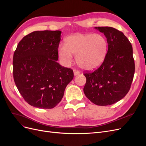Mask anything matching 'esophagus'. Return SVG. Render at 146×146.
Returning a JSON list of instances; mask_svg holds the SVG:
<instances>
[{"instance_id":"obj_1","label":"esophagus","mask_w":146,"mask_h":146,"mask_svg":"<svg viewBox=\"0 0 146 146\" xmlns=\"http://www.w3.org/2000/svg\"><path fill=\"white\" fill-rule=\"evenodd\" d=\"M79 74H80V72H79L78 70H76V69H74V75L75 76H77V75H78Z\"/></svg>"}]
</instances>
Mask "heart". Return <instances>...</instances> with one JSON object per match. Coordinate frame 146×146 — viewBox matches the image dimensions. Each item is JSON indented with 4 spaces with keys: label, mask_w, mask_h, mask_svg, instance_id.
I'll return each instance as SVG.
<instances>
[{
    "label": "heart",
    "mask_w": 146,
    "mask_h": 146,
    "mask_svg": "<svg viewBox=\"0 0 146 146\" xmlns=\"http://www.w3.org/2000/svg\"><path fill=\"white\" fill-rule=\"evenodd\" d=\"M107 51V42L100 34L77 33L66 38L65 45L58 48V55L64 65L69 66L76 55L82 69L91 70L103 63Z\"/></svg>",
    "instance_id": "b5f03b06"
}]
</instances>
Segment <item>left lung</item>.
<instances>
[{"label": "left lung", "instance_id": "obj_1", "mask_svg": "<svg viewBox=\"0 0 146 146\" xmlns=\"http://www.w3.org/2000/svg\"><path fill=\"white\" fill-rule=\"evenodd\" d=\"M107 38L108 51L103 63L93 72L84 74L83 91L92 103L106 106L124 98L130 90L135 73L133 48L120 31L110 27H96Z\"/></svg>", "mask_w": 146, "mask_h": 146}]
</instances>
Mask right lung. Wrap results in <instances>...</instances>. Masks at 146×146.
<instances>
[{
	"label": "right lung",
	"mask_w": 146,
	"mask_h": 146,
	"mask_svg": "<svg viewBox=\"0 0 146 146\" xmlns=\"http://www.w3.org/2000/svg\"><path fill=\"white\" fill-rule=\"evenodd\" d=\"M60 30L35 31L19 42L13 55V77L24 100L34 107L54 108L62 99L73 70L57 63Z\"/></svg>",
	"instance_id": "1"
}]
</instances>
